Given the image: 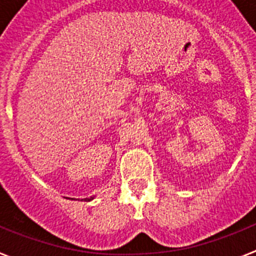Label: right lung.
Instances as JSON below:
<instances>
[{"mask_svg": "<svg viewBox=\"0 0 256 256\" xmlns=\"http://www.w3.org/2000/svg\"><path fill=\"white\" fill-rule=\"evenodd\" d=\"M86 200H88V201H90V200H92V198H86Z\"/></svg>", "mask_w": 256, "mask_h": 256, "instance_id": "add662e5", "label": "right lung"}]
</instances>
